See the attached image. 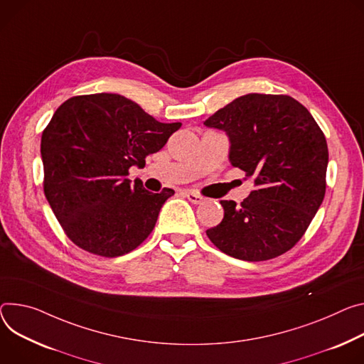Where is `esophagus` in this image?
<instances>
[{
	"instance_id": "34e87169",
	"label": "esophagus",
	"mask_w": 364,
	"mask_h": 364,
	"mask_svg": "<svg viewBox=\"0 0 364 364\" xmlns=\"http://www.w3.org/2000/svg\"><path fill=\"white\" fill-rule=\"evenodd\" d=\"M184 194H186V197L188 199V202H191V203H194V205H200V203L205 202V197L200 196V194L194 193V191H186Z\"/></svg>"
}]
</instances>
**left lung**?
<instances>
[{"label": "left lung", "instance_id": "obj_1", "mask_svg": "<svg viewBox=\"0 0 364 364\" xmlns=\"http://www.w3.org/2000/svg\"><path fill=\"white\" fill-rule=\"evenodd\" d=\"M229 139V162L254 178L237 206L220 200L222 222L206 230L225 254L264 261L302 238L325 196L328 146L312 114L289 95L245 94L203 122Z\"/></svg>", "mask_w": 364, "mask_h": 364}]
</instances>
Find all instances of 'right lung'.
I'll list each match as a JSON object with an SVG mask.
<instances>
[{"instance_id":"obj_1","label":"right lung","mask_w":364,"mask_h":364,"mask_svg":"<svg viewBox=\"0 0 364 364\" xmlns=\"http://www.w3.org/2000/svg\"><path fill=\"white\" fill-rule=\"evenodd\" d=\"M181 126L161 123L120 94L73 97L42 134L45 196L65 234L103 257L141 245L174 190L151 193L127 178Z\"/></svg>"}]
</instances>
